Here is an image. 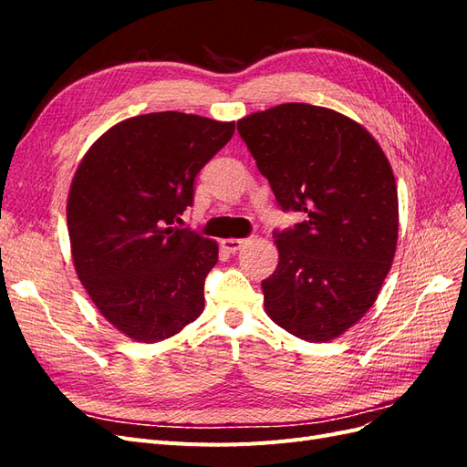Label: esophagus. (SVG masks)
<instances>
[{"instance_id":"esophagus-1","label":"esophagus","mask_w":467,"mask_h":467,"mask_svg":"<svg viewBox=\"0 0 467 467\" xmlns=\"http://www.w3.org/2000/svg\"><path fill=\"white\" fill-rule=\"evenodd\" d=\"M249 242H251V237H245V239L228 237V239H222V247L228 253H237V251H242Z\"/></svg>"}]
</instances>
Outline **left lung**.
<instances>
[{"instance_id": "obj_1", "label": "left lung", "mask_w": 467, "mask_h": 467, "mask_svg": "<svg viewBox=\"0 0 467 467\" xmlns=\"http://www.w3.org/2000/svg\"><path fill=\"white\" fill-rule=\"evenodd\" d=\"M282 210L306 220L275 232L265 312L312 343L350 329L374 306L398 245L391 165L372 134L333 109L285 103L237 120Z\"/></svg>"}]
</instances>
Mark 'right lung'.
Returning <instances> with one entry per match:
<instances>
[{"mask_svg": "<svg viewBox=\"0 0 467 467\" xmlns=\"http://www.w3.org/2000/svg\"><path fill=\"white\" fill-rule=\"evenodd\" d=\"M234 130L150 112L109 129L78 167L66 206L76 273L101 316L138 343L163 341L202 314L218 244L175 222Z\"/></svg>", "mask_w": 467, "mask_h": 467, "instance_id": "right-lung-1", "label": "right lung"}]
</instances>
